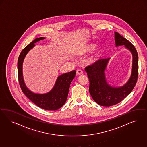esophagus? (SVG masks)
<instances>
[{
  "label": "esophagus",
  "mask_w": 147,
  "mask_h": 147,
  "mask_svg": "<svg viewBox=\"0 0 147 147\" xmlns=\"http://www.w3.org/2000/svg\"><path fill=\"white\" fill-rule=\"evenodd\" d=\"M82 70H81L80 69H78L77 70H76V74H78V75H81V74H82Z\"/></svg>",
  "instance_id": "esophagus-1"
}]
</instances>
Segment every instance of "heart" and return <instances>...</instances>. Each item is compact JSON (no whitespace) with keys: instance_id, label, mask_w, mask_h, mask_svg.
I'll use <instances>...</instances> for the list:
<instances>
[{"instance_id":"b5f03b06","label":"heart","mask_w":147,"mask_h":147,"mask_svg":"<svg viewBox=\"0 0 147 147\" xmlns=\"http://www.w3.org/2000/svg\"><path fill=\"white\" fill-rule=\"evenodd\" d=\"M95 47H96V46H95V45H90V46H89V47L87 48V50L88 52H90L93 51L94 49H95Z\"/></svg>"}]
</instances>
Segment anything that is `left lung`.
Here are the masks:
<instances>
[{
  "mask_svg": "<svg viewBox=\"0 0 147 147\" xmlns=\"http://www.w3.org/2000/svg\"><path fill=\"white\" fill-rule=\"evenodd\" d=\"M116 46L125 45L133 54L132 74L128 82L119 88L107 84L105 71L110 58L101 59L85 68L89 81V92L94 100L100 106L109 107L121 102L131 93L136 85L138 73V54L129 41L115 32Z\"/></svg>",
  "mask_w": 147,
  "mask_h": 147,
  "instance_id": "8db88e82",
  "label": "left lung"
}]
</instances>
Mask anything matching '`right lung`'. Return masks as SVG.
I'll return each mask as SVG.
<instances>
[{
    "label": "right lung",
    "mask_w": 147,
    "mask_h": 147,
    "mask_svg": "<svg viewBox=\"0 0 147 147\" xmlns=\"http://www.w3.org/2000/svg\"><path fill=\"white\" fill-rule=\"evenodd\" d=\"M44 39L43 37L36 38L22 49L18 60V80L22 92L32 102L45 110L55 111L62 107L66 102L69 86L76 76V71L59 76L53 88L49 93L45 94L33 93L27 88L22 78V62L26 54L35 46L34 43Z\"/></svg>",
    "instance_id": "add662e5"
}]
</instances>
